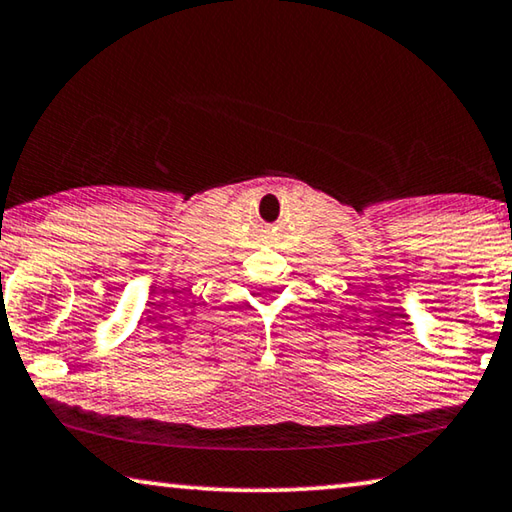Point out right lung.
<instances>
[{
	"instance_id": "right-lung-1",
	"label": "right lung",
	"mask_w": 512,
	"mask_h": 512,
	"mask_svg": "<svg viewBox=\"0 0 512 512\" xmlns=\"http://www.w3.org/2000/svg\"><path fill=\"white\" fill-rule=\"evenodd\" d=\"M0 275H2V273H0Z\"/></svg>"
}]
</instances>
